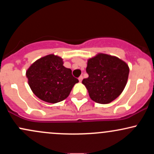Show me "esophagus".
Here are the masks:
<instances>
[{"mask_svg":"<svg viewBox=\"0 0 154 154\" xmlns=\"http://www.w3.org/2000/svg\"><path fill=\"white\" fill-rule=\"evenodd\" d=\"M82 79H83V77H82V76H80V77H79V82H82Z\"/></svg>","mask_w":154,"mask_h":154,"instance_id":"1","label":"esophagus"}]
</instances>
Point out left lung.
<instances>
[{
  "label": "left lung",
  "mask_w": 154,
  "mask_h": 154,
  "mask_svg": "<svg viewBox=\"0 0 154 154\" xmlns=\"http://www.w3.org/2000/svg\"><path fill=\"white\" fill-rule=\"evenodd\" d=\"M86 72L89 76L82 82L90 98L98 103L107 104L122 93L130 69L126 62L116 56L100 53L88 60Z\"/></svg>",
  "instance_id": "left-lung-1"
}]
</instances>
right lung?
<instances>
[{
    "mask_svg": "<svg viewBox=\"0 0 154 154\" xmlns=\"http://www.w3.org/2000/svg\"><path fill=\"white\" fill-rule=\"evenodd\" d=\"M63 59L49 54L35 61L26 72L32 91L43 101L56 103L66 99L79 80L63 66Z\"/></svg>",
    "mask_w": 154,
    "mask_h": 154,
    "instance_id": "1",
    "label": "right lung"
}]
</instances>
